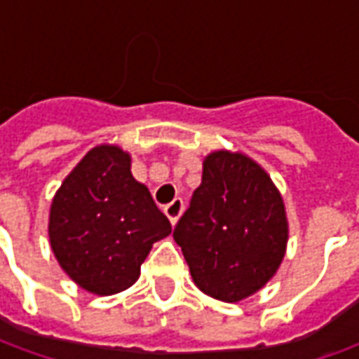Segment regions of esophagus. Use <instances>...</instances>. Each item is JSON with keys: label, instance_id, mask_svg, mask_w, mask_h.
I'll list each match as a JSON object with an SVG mask.
<instances>
[{"label": "esophagus", "instance_id": "1", "mask_svg": "<svg viewBox=\"0 0 359 359\" xmlns=\"http://www.w3.org/2000/svg\"><path fill=\"white\" fill-rule=\"evenodd\" d=\"M165 215L169 217V221H171V225H177V221L180 219V215H182V211H184V202L180 200V198H177V200H172L169 205H165Z\"/></svg>", "mask_w": 359, "mask_h": 359}]
</instances>
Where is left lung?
<instances>
[{"label":"left lung","mask_w":359,"mask_h":359,"mask_svg":"<svg viewBox=\"0 0 359 359\" xmlns=\"http://www.w3.org/2000/svg\"><path fill=\"white\" fill-rule=\"evenodd\" d=\"M172 238L203 294L231 304L246 300L275 277L285 259L283 196L252 157L215 149L203 157L202 184Z\"/></svg>","instance_id":"1"}]
</instances>
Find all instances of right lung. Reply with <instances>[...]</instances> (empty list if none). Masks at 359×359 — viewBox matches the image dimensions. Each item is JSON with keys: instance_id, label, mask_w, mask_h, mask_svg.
<instances>
[{"instance_id": "1", "label": "right lung", "mask_w": 359, "mask_h": 359, "mask_svg": "<svg viewBox=\"0 0 359 359\" xmlns=\"http://www.w3.org/2000/svg\"><path fill=\"white\" fill-rule=\"evenodd\" d=\"M130 154L100 144L82 157L53 196L51 252L86 292L111 296L140 277V265L171 223L133 177Z\"/></svg>"}]
</instances>
